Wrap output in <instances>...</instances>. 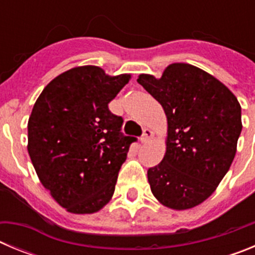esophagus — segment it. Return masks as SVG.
Instances as JSON below:
<instances>
[{
	"label": "esophagus",
	"instance_id": "esophagus-1",
	"mask_svg": "<svg viewBox=\"0 0 255 255\" xmlns=\"http://www.w3.org/2000/svg\"><path fill=\"white\" fill-rule=\"evenodd\" d=\"M153 135H154V132L152 131L150 129H144L143 131V136L140 138V141L141 143H147V141H149L150 139L153 138Z\"/></svg>",
	"mask_w": 255,
	"mask_h": 255
}]
</instances>
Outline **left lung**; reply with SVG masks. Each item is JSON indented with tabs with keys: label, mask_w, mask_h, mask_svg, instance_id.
Returning a JSON list of instances; mask_svg holds the SVG:
<instances>
[{
	"label": "left lung",
	"mask_w": 255,
	"mask_h": 255,
	"mask_svg": "<svg viewBox=\"0 0 255 255\" xmlns=\"http://www.w3.org/2000/svg\"><path fill=\"white\" fill-rule=\"evenodd\" d=\"M136 82L167 119L163 159L148 170L150 190L167 208H194L213 194L235 158L240 103L218 79L184 62L168 65L161 78L140 74Z\"/></svg>",
	"instance_id": "left-lung-1"
}]
</instances>
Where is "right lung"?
<instances>
[{
	"instance_id": "obj_1",
	"label": "right lung",
	"mask_w": 255,
	"mask_h": 255,
	"mask_svg": "<svg viewBox=\"0 0 255 255\" xmlns=\"http://www.w3.org/2000/svg\"><path fill=\"white\" fill-rule=\"evenodd\" d=\"M131 79L94 65L56 76L35 101L28 121V153L42 185L74 215L101 211L136 139L120 132L123 119L108 103Z\"/></svg>"
}]
</instances>
